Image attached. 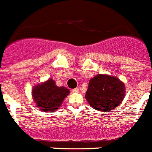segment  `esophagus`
<instances>
[{
  "mask_svg": "<svg viewBox=\"0 0 152 152\" xmlns=\"http://www.w3.org/2000/svg\"><path fill=\"white\" fill-rule=\"evenodd\" d=\"M72 92H74V93H78L79 92V89L78 88H74V89H72Z\"/></svg>",
  "mask_w": 152,
  "mask_h": 152,
  "instance_id": "1",
  "label": "esophagus"
}]
</instances>
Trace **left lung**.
Wrapping results in <instances>:
<instances>
[{"mask_svg":"<svg viewBox=\"0 0 152 152\" xmlns=\"http://www.w3.org/2000/svg\"><path fill=\"white\" fill-rule=\"evenodd\" d=\"M125 92L124 84L118 78L97 75L90 80L85 98L96 110L110 112L121 103Z\"/></svg>","mask_w":152,"mask_h":152,"instance_id":"8db88e82","label":"left lung"}]
</instances>
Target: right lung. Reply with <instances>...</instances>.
Returning a JSON list of instances; mask_svg holds the SVG:
<instances>
[{
    "instance_id": "add662e5",
    "label": "right lung",
    "mask_w": 152,
    "mask_h": 152,
    "mask_svg": "<svg viewBox=\"0 0 152 152\" xmlns=\"http://www.w3.org/2000/svg\"><path fill=\"white\" fill-rule=\"evenodd\" d=\"M70 93L64 87H58L53 80L36 86L33 90V96L36 105L44 112H54L61 104Z\"/></svg>"
}]
</instances>
